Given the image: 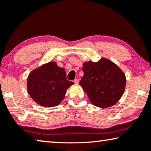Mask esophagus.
<instances>
[{
  "mask_svg": "<svg viewBox=\"0 0 151 151\" xmlns=\"http://www.w3.org/2000/svg\"><path fill=\"white\" fill-rule=\"evenodd\" d=\"M74 83H75V84H78V83H79V80L78 79H75L74 81Z\"/></svg>",
  "mask_w": 151,
  "mask_h": 151,
  "instance_id": "34e87169",
  "label": "esophagus"
}]
</instances>
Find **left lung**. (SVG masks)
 <instances>
[{
	"mask_svg": "<svg viewBox=\"0 0 151 151\" xmlns=\"http://www.w3.org/2000/svg\"><path fill=\"white\" fill-rule=\"evenodd\" d=\"M84 72L79 85L94 106L106 108L113 106L122 96L126 88V76L109 60L102 58L97 63H83Z\"/></svg>",
	"mask_w": 151,
	"mask_h": 151,
	"instance_id": "left-lung-1",
	"label": "left lung"
}]
</instances>
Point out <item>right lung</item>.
I'll list each match as a JSON object with an SVG mask.
<instances>
[{
	"mask_svg": "<svg viewBox=\"0 0 151 151\" xmlns=\"http://www.w3.org/2000/svg\"><path fill=\"white\" fill-rule=\"evenodd\" d=\"M74 84L66 79L63 68L55 62H50L31 72L27 77V89L36 104L52 107L63 101L66 90Z\"/></svg>",
	"mask_w": 151,
	"mask_h": 151,
	"instance_id": "1",
	"label": "right lung"
}]
</instances>
